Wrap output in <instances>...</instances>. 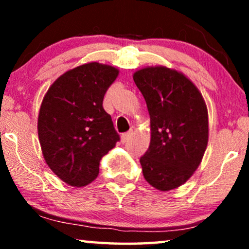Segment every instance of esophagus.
Returning <instances> with one entry per match:
<instances>
[{"label": "esophagus", "mask_w": 249, "mask_h": 249, "mask_svg": "<svg viewBox=\"0 0 249 249\" xmlns=\"http://www.w3.org/2000/svg\"><path fill=\"white\" fill-rule=\"evenodd\" d=\"M131 136H132V132L131 131L124 132V134H122L121 135V142H122V144H124V142H127L130 141Z\"/></svg>", "instance_id": "34e87169"}]
</instances>
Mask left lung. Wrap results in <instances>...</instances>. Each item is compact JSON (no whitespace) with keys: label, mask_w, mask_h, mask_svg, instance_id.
Masks as SVG:
<instances>
[{"label":"left lung","mask_w":249,"mask_h":249,"mask_svg":"<svg viewBox=\"0 0 249 249\" xmlns=\"http://www.w3.org/2000/svg\"><path fill=\"white\" fill-rule=\"evenodd\" d=\"M151 118V142L141 158L142 175L155 189L182 186L202 162L209 142V113L195 84L164 66L134 73Z\"/></svg>","instance_id":"obj_1"}]
</instances>
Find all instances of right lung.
Returning <instances> with one entry per match:
<instances>
[{
	"instance_id": "1",
	"label": "right lung",
	"mask_w": 249,
	"mask_h": 249,
	"mask_svg": "<svg viewBox=\"0 0 249 249\" xmlns=\"http://www.w3.org/2000/svg\"><path fill=\"white\" fill-rule=\"evenodd\" d=\"M119 69L88 62L68 70L51 85L40 104L37 130L46 164L68 185L94 181L100 162L120 139L103 108Z\"/></svg>"
}]
</instances>
